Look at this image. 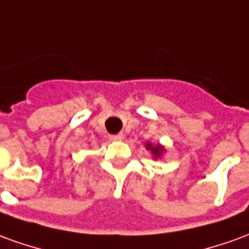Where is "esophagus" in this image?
I'll return each mask as SVG.
<instances>
[{"mask_svg":"<svg viewBox=\"0 0 249 249\" xmlns=\"http://www.w3.org/2000/svg\"><path fill=\"white\" fill-rule=\"evenodd\" d=\"M124 139V135L123 133H119V135H112L109 136V140L110 141H121Z\"/></svg>","mask_w":249,"mask_h":249,"instance_id":"34e87169","label":"esophagus"}]
</instances>
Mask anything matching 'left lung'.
Segmentation results:
<instances>
[{"mask_svg": "<svg viewBox=\"0 0 249 249\" xmlns=\"http://www.w3.org/2000/svg\"><path fill=\"white\" fill-rule=\"evenodd\" d=\"M146 149H149L152 152V155L155 159H159V157L161 156L162 152H164V146L161 145H152L151 142H146Z\"/></svg>", "mask_w": 249, "mask_h": 249, "instance_id": "1", "label": "left lung"}]
</instances>
